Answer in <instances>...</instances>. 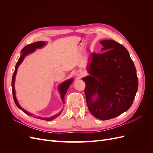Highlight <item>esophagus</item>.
Wrapping results in <instances>:
<instances>
[{"instance_id":"obj_1","label":"esophagus","mask_w":153,"mask_h":153,"mask_svg":"<svg viewBox=\"0 0 153 153\" xmlns=\"http://www.w3.org/2000/svg\"><path fill=\"white\" fill-rule=\"evenodd\" d=\"M77 75H78V76H82V75H83V73H82V71H78V73H77Z\"/></svg>"}]
</instances>
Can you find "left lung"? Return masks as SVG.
Returning <instances> with one entry per match:
<instances>
[{
    "label": "left lung",
    "instance_id": "obj_1",
    "mask_svg": "<svg viewBox=\"0 0 153 153\" xmlns=\"http://www.w3.org/2000/svg\"><path fill=\"white\" fill-rule=\"evenodd\" d=\"M100 43L105 52L92 53L87 66L90 75L83 78L91 113L100 120H108L127 111L138 89L136 68L126 48L114 40ZM97 95L96 100H92Z\"/></svg>",
    "mask_w": 153,
    "mask_h": 153
}]
</instances>
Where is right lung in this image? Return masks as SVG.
<instances>
[{"mask_svg": "<svg viewBox=\"0 0 153 153\" xmlns=\"http://www.w3.org/2000/svg\"><path fill=\"white\" fill-rule=\"evenodd\" d=\"M45 45V43L44 42V41H38V42H35V43H33L31 45H28L25 46V47L24 48H23L21 51L22 55H20V57L19 59H18V62L16 64L15 71H14V73L13 75V77H12L11 85H12V92H13L14 101H15L16 105L18 106V108L21 109L23 111V112L25 113L27 115H30V116H31L32 114L29 113L28 112H27V111H25V110H24L21 107V106L19 105V104H18L16 97H15V88H14V85H15V76H16V71H17L18 66H19V65L21 64V62L23 61V60H24V57L26 56V55L32 53V52H33L36 48H39L43 47ZM72 82H73V79H70L69 80H67L66 82H63L62 84L59 85V89L60 91V93H61V98H62V100L63 102H64V96H65L66 92L68 89V87H69V85L71 84ZM61 112H62V111L60 113H59L56 115H53V116L51 117L50 118H42V117H38L37 118L40 119H43V120H45V121H52V120H53L55 118H56L57 117H58L59 115L61 114Z\"/></svg>", "mask_w": 153, "mask_h": 153, "instance_id": "1", "label": "right lung"}]
</instances>
